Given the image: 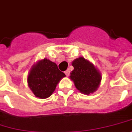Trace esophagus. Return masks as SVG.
Returning <instances> with one entry per match:
<instances>
[{
    "label": "esophagus",
    "mask_w": 132,
    "mask_h": 132,
    "mask_svg": "<svg viewBox=\"0 0 132 132\" xmlns=\"http://www.w3.org/2000/svg\"><path fill=\"white\" fill-rule=\"evenodd\" d=\"M64 73H65V75H66V76H68L70 75V70H66V71L64 72Z\"/></svg>",
    "instance_id": "esophagus-1"
}]
</instances>
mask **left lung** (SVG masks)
Instances as JSON below:
<instances>
[{
	"mask_svg": "<svg viewBox=\"0 0 132 132\" xmlns=\"http://www.w3.org/2000/svg\"><path fill=\"white\" fill-rule=\"evenodd\" d=\"M74 67L70 73V79L76 88L85 95L93 93L97 90L101 80V75L93 64L84 57H80L73 61Z\"/></svg>",
	"mask_w": 132,
	"mask_h": 132,
	"instance_id": "left-lung-1",
	"label": "left lung"
}]
</instances>
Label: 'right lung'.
Instances as JSON below:
<instances>
[{
    "label": "right lung",
    "mask_w": 132,
    "mask_h": 132,
    "mask_svg": "<svg viewBox=\"0 0 132 132\" xmlns=\"http://www.w3.org/2000/svg\"><path fill=\"white\" fill-rule=\"evenodd\" d=\"M65 74L50 60L44 58L34 65L27 77L28 86L35 97L46 98L52 95Z\"/></svg>",
    "instance_id": "1"
}]
</instances>
